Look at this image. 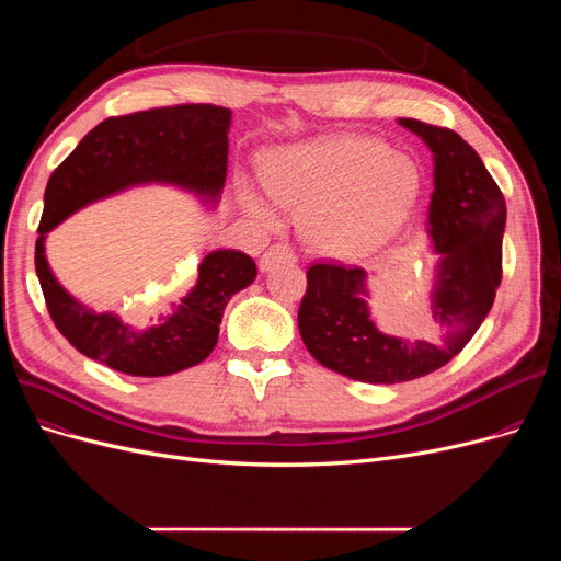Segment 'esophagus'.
Instances as JSON below:
<instances>
[{"label": "esophagus", "instance_id": "34e87169", "mask_svg": "<svg viewBox=\"0 0 561 561\" xmlns=\"http://www.w3.org/2000/svg\"><path fill=\"white\" fill-rule=\"evenodd\" d=\"M295 262H297V252L290 245H287V243H274L260 257V268L262 271H271L274 266L295 264Z\"/></svg>", "mask_w": 561, "mask_h": 561}]
</instances>
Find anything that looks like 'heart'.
<instances>
[{
  "label": "heart",
  "mask_w": 561,
  "mask_h": 561,
  "mask_svg": "<svg viewBox=\"0 0 561 561\" xmlns=\"http://www.w3.org/2000/svg\"><path fill=\"white\" fill-rule=\"evenodd\" d=\"M264 186L278 206L301 217L307 241L330 257H363L393 239L419 196L416 163L386 142L358 133L325 135L274 151ZM248 208L274 219L264 201L245 194Z\"/></svg>",
  "instance_id": "1"
}]
</instances>
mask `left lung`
I'll return each instance as SVG.
<instances>
[{
	"mask_svg": "<svg viewBox=\"0 0 561 561\" xmlns=\"http://www.w3.org/2000/svg\"><path fill=\"white\" fill-rule=\"evenodd\" d=\"M435 154L431 239L437 266L431 325L416 339L377 330L365 304V268L316 262L299 304V334L313 358L365 383L426 377L461 353L486 318L503 278L505 198L461 135L400 118Z\"/></svg>",
	"mask_w": 561,
	"mask_h": 561,
	"instance_id": "obj_1",
	"label": "left lung"
}]
</instances>
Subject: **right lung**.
<instances>
[{
	"mask_svg": "<svg viewBox=\"0 0 561 561\" xmlns=\"http://www.w3.org/2000/svg\"><path fill=\"white\" fill-rule=\"evenodd\" d=\"M229 122L227 107L201 103L110 116L48 178L35 266L50 320L87 358L130 377H165L206 360L215 348L227 301L257 276L245 252H210L194 290L159 325L138 332L112 313L89 311L62 290L46 264L44 236L87 203L130 184L173 182L217 196L227 178Z\"/></svg>",
	"mask_w": 561,
	"mask_h": 561,
	"instance_id": "obj_1",
	"label": "right lung"
}]
</instances>
